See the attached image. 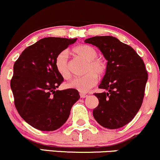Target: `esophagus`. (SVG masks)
<instances>
[{"instance_id":"esophagus-1","label":"esophagus","mask_w":160,"mask_h":160,"mask_svg":"<svg viewBox=\"0 0 160 160\" xmlns=\"http://www.w3.org/2000/svg\"><path fill=\"white\" fill-rule=\"evenodd\" d=\"M80 96L81 98H86V97H87V95L84 94V93H80Z\"/></svg>"}]
</instances>
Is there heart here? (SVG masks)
<instances>
[{
    "label": "heart",
    "instance_id": "obj_1",
    "mask_svg": "<svg viewBox=\"0 0 160 160\" xmlns=\"http://www.w3.org/2000/svg\"><path fill=\"white\" fill-rule=\"evenodd\" d=\"M73 54L87 61L85 75L72 79L67 83L68 88L75 89L82 92H88L97 83V77L105 74L106 71V62L104 59L97 57V50L88 45H80L73 48ZM55 68L59 74L64 79H69L71 76L70 71L68 52L63 51L55 58Z\"/></svg>",
    "mask_w": 160,
    "mask_h": 160
}]
</instances>
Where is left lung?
Instances as JSON below:
<instances>
[{"label": "left lung", "instance_id": "1", "mask_svg": "<svg viewBox=\"0 0 160 160\" xmlns=\"http://www.w3.org/2000/svg\"><path fill=\"white\" fill-rule=\"evenodd\" d=\"M84 42L99 48L108 61L99 86L108 92L94 93L99 103L92 115L102 127L120 128L134 118L141 107L148 79L144 62L131 46L113 36H94Z\"/></svg>", "mask_w": 160, "mask_h": 160}]
</instances>
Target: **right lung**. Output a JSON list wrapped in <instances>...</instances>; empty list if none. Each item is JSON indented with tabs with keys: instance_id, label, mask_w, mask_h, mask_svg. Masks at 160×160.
I'll return each mask as SVG.
<instances>
[{
	"instance_id": "obj_1",
	"label": "right lung",
	"mask_w": 160,
	"mask_h": 160,
	"mask_svg": "<svg viewBox=\"0 0 160 160\" xmlns=\"http://www.w3.org/2000/svg\"><path fill=\"white\" fill-rule=\"evenodd\" d=\"M77 38L48 37L27 47L13 65L10 87L22 118L43 131L61 128L80 99L75 89L56 90L64 81L57 71L55 58Z\"/></svg>"
}]
</instances>
